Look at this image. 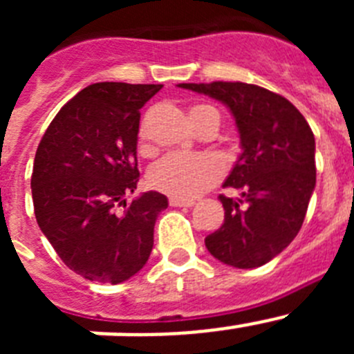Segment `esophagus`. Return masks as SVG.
<instances>
[{
	"label": "esophagus",
	"instance_id": "esophagus-1",
	"mask_svg": "<svg viewBox=\"0 0 354 354\" xmlns=\"http://www.w3.org/2000/svg\"><path fill=\"white\" fill-rule=\"evenodd\" d=\"M170 205H171V207H193V205H195V202H193V200L174 198V196H171Z\"/></svg>",
	"mask_w": 354,
	"mask_h": 354
}]
</instances>
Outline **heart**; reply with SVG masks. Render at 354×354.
Listing matches in <instances>:
<instances>
[{
  "label": "heart",
  "mask_w": 354,
  "mask_h": 354,
  "mask_svg": "<svg viewBox=\"0 0 354 354\" xmlns=\"http://www.w3.org/2000/svg\"><path fill=\"white\" fill-rule=\"evenodd\" d=\"M212 117L220 126V115L211 106H195L189 111V118L196 131L202 129ZM138 145L142 152L150 150L147 122H143L140 127ZM223 171V161L212 154H170L150 168L147 179L156 192H161L174 198L189 200L196 198L207 192L209 187L214 186L221 179Z\"/></svg>",
  "instance_id": "heart-1"
}]
</instances>
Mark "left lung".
Masks as SVG:
<instances>
[{"label": "left lung", "instance_id": "obj_1", "mask_svg": "<svg viewBox=\"0 0 354 354\" xmlns=\"http://www.w3.org/2000/svg\"><path fill=\"white\" fill-rule=\"evenodd\" d=\"M228 108L241 152L220 195L225 220L205 237L212 257L239 270L264 266L292 243L315 187V140L310 126L286 97L241 81L180 83Z\"/></svg>", "mask_w": 354, "mask_h": 354}]
</instances>
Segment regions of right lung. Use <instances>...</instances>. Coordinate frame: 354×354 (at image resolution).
Wrapping results in <instances>:
<instances>
[{"label": "right lung", "instance_id": "add662e5", "mask_svg": "<svg viewBox=\"0 0 354 354\" xmlns=\"http://www.w3.org/2000/svg\"><path fill=\"white\" fill-rule=\"evenodd\" d=\"M162 84L93 83L58 111L33 162L31 196L40 230L67 268L120 283L147 264L168 198L140 179V109Z\"/></svg>", "mask_w": 354, "mask_h": 354}]
</instances>
